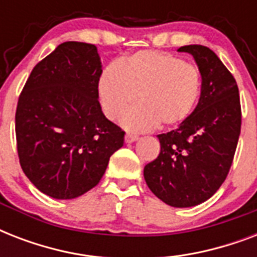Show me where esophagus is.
Here are the masks:
<instances>
[{"label": "esophagus", "instance_id": "esophagus-1", "mask_svg": "<svg viewBox=\"0 0 257 257\" xmlns=\"http://www.w3.org/2000/svg\"><path fill=\"white\" fill-rule=\"evenodd\" d=\"M137 140H139V136H137V135H133V133H126V135H125V143H128V144L135 143V141Z\"/></svg>", "mask_w": 257, "mask_h": 257}]
</instances>
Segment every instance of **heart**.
I'll list each match as a JSON object with an SVG mask.
<instances>
[{
  "label": "heart",
  "mask_w": 257,
  "mask_h": 257,
  "mask_svg": "<svg viewBox=\"0 0 257 257\" xmlns=\"http://www.w3.org/2000/svg\"><path fill=\"white\" fill-rule=\"evenodd\" d=\"M199 94V69L159 50L131 54L118 65L106 66L98 78L101 106L109 120H118L138 98L141 105L121 120L129 131L181 124L191 116Z\"/></svg>",
  "instance_id": "b5f03b06"
}]
</instances>
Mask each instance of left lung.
I'll return each mask as SVG.
<instances>
[{
    "label": "left lung",
    "mask_w": 257,
    "mask_h": 257,
    "mask_svg": "<svg viewBox=\"0 0 257 257\" xmlns=\"http://www.w3.org/2000/svg\"><path fill=\"white\" fill-rule=\"evenodd\" d=\"M177 50L192 54L199 66V104L175 131L157 136L160 155L145 165L144 179L161 201L188 208L212 197L227 177L239 141L241 108L236 80L209 48Z\"/></svg>",
    "instance_id": "1"
}]
</instances>
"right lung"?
Segmentation results:
<instances>
[{"mask_svg": "<svg viewBox=\"0 0 257 257\" xmlns=\"http://www.w3.org/2000/svg\"><path fill=\"white\" fill-rule=\"evenodd\" d=\"M101 68L96 46L64 42L34 66L18 98L20 164L53 199H76L96 187L124 145L125 132L98 102Z\"/></svg>", "mask_w": 257, "mask_h": 257, "instance_id": "right-lung-1", "label": "right lung"}]
</instances>
